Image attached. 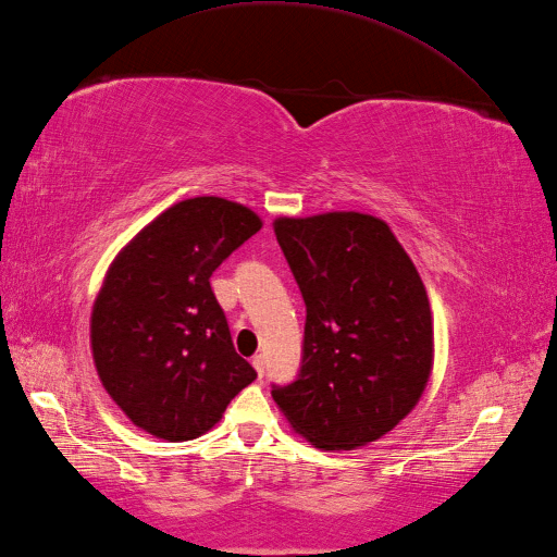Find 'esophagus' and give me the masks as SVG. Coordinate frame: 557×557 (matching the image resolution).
Listing matches in <instances>:
<instances>
[{
    "label": "esophagus",
    "instance_id": "esophagus-1",
    "mask_svg": "<svg viewBox=\"0 0 557 557\" xmlns=\"http://www.w3.org/2000/svg\"><path fill=\"white\" fill-rule=\"evenodd\" d=\"M252 366H255V371H257V375H264V355H255L252 357Z\"/></svg>",
    "mask_w": 557,
    "mask_h": 557
}]
</instances>
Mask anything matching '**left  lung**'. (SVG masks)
Instances as JSON below:
<instances>
[{
  "label": "left lung",
  "mask_w": 557,
  "mask_h": 557,
  "mask_svg": "<svg viewBox=\"0 0 557 557\" xmlns=\"http://www.w3.org/2000/svg\"><path fill=\"white\" fill-rule=\"evenodd\" d=\"M276 240L307 307L302 366L271 397L297 435L349 451L411 413L432 371L423 281L371 214L278 216Z\"/></svg>",
  "instance_id": "8db88e82"
}]
</instances>
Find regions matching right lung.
I'll return each instance as SVG.
<instances>
[{"label": "right lung", "instance_id": "add662e5", "mask_svg": "<svg viewBox=\"0 0 557 557\" xmlns=\"http://www.w3.org/2000/svg\"><path fill=\"white\" fill-rule=\"evenodd\" d=\"M262 228L238 202H176L122 248L91 311L94 363L134 425L170 442L220 423L257 373L236 355L212 271Z\"/></svg>", "mask_w": 557, "mask_h": 557}]
</instances>
